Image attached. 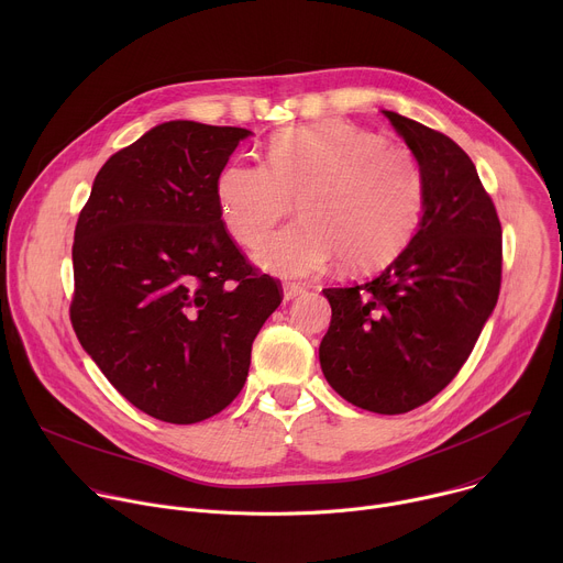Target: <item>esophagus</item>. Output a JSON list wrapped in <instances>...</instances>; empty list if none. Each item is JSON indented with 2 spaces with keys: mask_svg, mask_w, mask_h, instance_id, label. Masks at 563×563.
<instances>
[{
  "mask_svg": "<svg viewBox=\"0 0 563 563\" xmlns=\"http://www.w3.org/2000/svg\"><path fill=\"white\" fill-rule=\"evenodd\" d=\"M300 294H305V287L302 285H296V283H285L283 285V298L289 302V300H294L296 296H300Z\"/></svg>",
  "mask_w": 563,
  "mask_h": 563,
  "instance_id": "34e87169",
  "label": "esophagus"
}]
</instances>
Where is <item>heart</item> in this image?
Returning a JSON list of instances; mask_svg holds the SVG:
<instances>
[{
  "instance_id": "heart-1",
  "label": "heart",
  "mask_w": 563,
  "mask_h": 563,
  "mask_svg": "<svg viewBox=\"0 0 563 563\" xmlns=\"http://www.w3.org/2000/svg\"><path fill=\"white\" fill-rule=\"evenodd\" d=\"M220 218L256 247L298 200L300 222L274 233L256 261L280 276H311L336 256L347 269L387 265L417 231L423 172L410 148L345 120L276 133L267 165L235 159L216 183Z\"/></svg>"
}]
</instances>
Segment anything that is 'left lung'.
Instances as JSON below:
<instances>
[{
	"instance_id": "8db88e82",
	"label": "left lung",
	"mask_w": 563,
	"mask_h": 563,
	"mask_svg": "<svg viewBox=\"0 0 563 563\" xmlns=\"http://www.w3.org/2000/svg\"><path fill=\"white\" fill-rule=\"evenodd\" d=\"M383 115L423 172V213L380 274L323 289L332 323L318 358L352 406L406 415L459 374L488 323L501 287V224L456 142L394 111Z\"/></svg>"
}]
</instances>
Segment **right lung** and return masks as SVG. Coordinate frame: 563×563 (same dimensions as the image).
<instances>
[{
	"label": "right lung",
	"mask_w": 563,
	"mask_h": 563,
	"mask_svg": "<svg viewBox=\"0 0 563 563\" xmlns=\"http://www.w3.org/2000/svg\"><path fill=\"white\" fill-rule=\"evenodd\" d=\"M250 135L191 120L148 129L107 159L75 227L73 330L129 404L165 423L231 404L283 300L233 245L216 198Z\"/></svg>",
	"instance_id": "1"
}]
</instances>
